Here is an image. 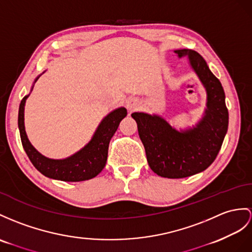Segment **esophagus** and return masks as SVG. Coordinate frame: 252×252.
<instances>
[{
  "mask_svg": "<svg viewBox=\"0 0 252 252\" xmlns=\"http://www.w3.org/2000/svg\"><path fill=\"white\" fill-rule=\"evenodd\" d=\"M136 106H137V103L134 102V101H130V102H128V103H127V107L129 108L130 110H132V109L136 108Z\"/></svg>",
  "mask_w": 252,
  "mask_h": 252,
  "instance_id": "esophagus-1",
  "label": "esophagus"
}]
</instances>
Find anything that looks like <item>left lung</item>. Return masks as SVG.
I'll return each instance as SVG.
<instances>
[{
    "label": "left lung",
    "mask_w": 252,
    "mask_h": 252,
    "mask_svg": "<svg viewBox=\"0 0 252 252\" xmlns=\"http://www.w3.org/2000/svg\"><path fill=\"white\" fill-rule=\"evenodd\" d=\"M175 53L187 57L207 92V109L192 129L177 131L156 115L134 112L141 141L150 168L168 179H183L202 172L216 159L228 130L229 112L221 83L208 68L205 60L190 49Z\"/></svg>",
    "instance_id": "1"
}]
</instances>
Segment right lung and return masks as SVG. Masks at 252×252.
Here are the masks:
<instances>
[{
    "label": "right lung",
    "instance_id": "right-lung-1",
    "mask_svg": "<svg viewBox=\"0 0 252 252\" xmlns=\"http://www.w3.org/2000/svg\"><path fill=\"white\" fill-rule=\"evenodd\" d=\"M28 96H24L19 106L18 127L21 143L31 162L41 174L63 182H81L91 180L105 168L110 140L113 137L120 122L127 115L125 108H119L109 113L98 126L95 134L82 150L65 159H50L36 151L30 143L24 129V105Z\"/></svg>",
    "mask_w": 252,
    "mask_h": 252
}]
</instances>
